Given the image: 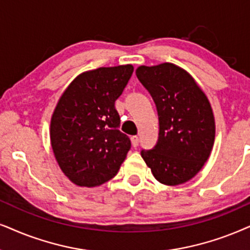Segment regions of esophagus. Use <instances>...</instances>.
Wrapping results in <instances>:
<instances>
[{"label":"esophagus","instance_id":"obj_1","mask_svg":"<svg viewBox=\"0 0 250 250\" xmlns=\"http://www.w3.org/2000/svg\"><path fill=\"white\" fill-rule=\"evenodd\" d=\"M131 140V144H132V146L134 147H137L138 146V144H140V138L137 137V136H132V137L130 138Z\"/></svg>","mask_w":250,"mask_h":250}]
</instances>
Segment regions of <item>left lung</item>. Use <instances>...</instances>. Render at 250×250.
<instances>
[{
	"mask_svg": "<svg viewBox=\"0 0 250 250\" xmlns=\"http://www.w3.org/2000/svg\"><path fill=\"white\" fill-rule=\"evenodd\" d=\"M136 76L151 94L159 134L151 150L141 154L154 178L167 186L181 185L200 172L212 150V108L194 78L172 63L138 67Z\"/></svg>",
	"mask_w": 250,
	"mask_h": 250,
	"instance_id": "obj_1",
	"label": "left lung"
}]
</instances>
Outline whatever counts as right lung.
<instances>
[{"instance_id": "add662e5", "label": "right lung", "mask_w": 250, "mask_h": 250, "mask_svg": "<svg viewBox=\"0 0 250 250\" xmlns=\"http://www.w3.org/2000/svg\"><path fill=\"white\" fill-rule=\"evenodd\" d=\"M131 64L98 68L76 77L50 121V143L62 172L75 185L96 187L118 174L131 143L115 109Z\"/></svg>"}]
</instances>
